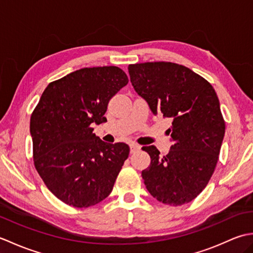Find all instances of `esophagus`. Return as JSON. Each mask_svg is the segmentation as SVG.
Listing matches in <instances>:
<instances>
[{
  "label": "esophagus",
  "mask_w": 253,
  "mask_h": 253,
  "mask_svg": "<svg viewBox=\"0 0 253 253\" xmlns=\"http://www.w3.org/2000/svg\"><path fill=\"white\" fill-rule=\"evenodd\" d=\"M141 149V147L139 146V144H136V143H131L130 144V152L131 153H135L137 151H139V150Z\"/></svg>",
  "instance_id": "obj_1"
}]
</instances>
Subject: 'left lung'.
Segmentation results:
<instances>
[{"label":"left lung","mask_w":253,"mask_h":253,"mask_svg":"<svg viewBox=\"0 0 253 253\" xmlns=\"http://www.w3.org/2000/svg\"><path fill=\"white\" fill-rule=\"evenodd\" d=\"M136 92L154 115L171 121V147L161 157L155 146L143 147L151 164L142 178L153 198L178 207L189 203L207 187L215 169L225 122L215 90L186 66L148 62L128 66Z\"/></svg>","instance_id":"left-lung-1"}]
</instances>
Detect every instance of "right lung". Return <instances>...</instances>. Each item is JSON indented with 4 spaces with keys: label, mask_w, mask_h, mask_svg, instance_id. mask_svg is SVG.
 I'll use <instances>...</instances> for the list:
<instances>
[{
    "label": "right lung",
    "mask_w": 253,
    "mask_h": 253,
    "mask_svg": "<svg viewBox=\"0 0 253 253\" xmlns=\"http://www.w3.org/2000/svg\"><path fill=\"white\" fill-rule=\"evenodd\" d=\"M127 84L120 67L82 68L47 84L32 112L35 168L68 206L92 207L112 192L129 147L102 141L92 125L106 121L109 101Z\"/></svg>",
    "instance_id": "1"
}]
</instances>
